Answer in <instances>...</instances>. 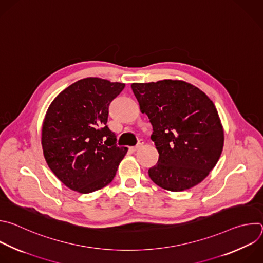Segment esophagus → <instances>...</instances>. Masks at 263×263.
Masks as SVG:
<instances>
[{
	"label": "esophagus",
	"mask_w": 263,
	"mask_h": 263,
	"mask_svg": "<svg viewBox=\"0 0 263 263\" xmlns=\"http://www.w3.org/2000/svg\"><path fill=\"white\" fill-rule=\"evenodd\" d=\"M143 143H144V142H143V140H140V141H139V143H138L136 146L130 147V148H129V149H130V151H132V152H136L137 150H139V149L142 147Z\"/></svg>",
	"instance_id": "esophagus-1"
}]
</instances>
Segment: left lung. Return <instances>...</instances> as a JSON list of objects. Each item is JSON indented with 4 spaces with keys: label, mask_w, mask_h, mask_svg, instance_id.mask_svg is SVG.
Masks as SVG:
<instances>
[{
    "label": "left lung",
    "mask_w": 263,
    "mask_h": 263,
    "mask_svg": "<svg viewBox=\"0 0 263 263\" xmlns=\"http://www.w3.org/2000/svg\"><path fill=\"white\" fill-rule=\"evenodd\" d=\"M148 116L159 161L148 170L159 186L181 192L200 183L217 165L224 132L213 101L197 87L164 80L132 84Z\"/></svg>",
    "instance_id": "obj_1"
}]
</instances>
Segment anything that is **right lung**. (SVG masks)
<instances>
[{"mask_svg":"<svg viewBox=\"0 0 263 263\" xmlns=\"http://www.w3.org/2000/svg\"><path fill=\"white\" fill-rule=\"evenodd\" d=\"M125 85L80 80L50 103L42 126L46 163L69 189L82 194L108 185L127 152L107 122L109 107Z\"/></svg>","mask_w":263,"mask_h":263,"instance_id":"1","label":"right lung"}]
</instances>
